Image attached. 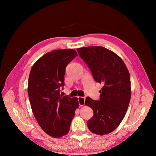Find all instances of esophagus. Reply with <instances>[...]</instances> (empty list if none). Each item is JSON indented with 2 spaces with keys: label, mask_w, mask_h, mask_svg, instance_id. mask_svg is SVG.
<instances>
[{
  "label": "esophagus",
  "mask_w": 156,
  "mask_h": 156,
  "mask_svg": "<svg viewBox=\"0 0 156 156\" xmlns=\"http://www.w3.org/2000/svg\"><path fill=\"white\" fill-rule=\"evenodd\" d=\"M78 101L79 105H80V106L84 105V104H85V97H78Z\"/></svg>",
  "instance_id": "obj_1"
}]
</instances>
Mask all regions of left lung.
<instances>
[{"label":"left lung","mask_w":156,"mask_h":156,"mask_svg":"<svg viewBox=\"0 0 156 156\" xmlns=\"http://www.w3.org/2000/svg\"><path fill=\"white\" fill-rule=\"evenodd\" d=\"M77 51L95 81L103 85L99 101L86 98L85 105L94 112L88 127L97 135L110 133L123 119L130 102L131 80L127 66L119 55L104 47H84Z\"/></svg>","instance_id":"left-lung-1"}]
</instances>
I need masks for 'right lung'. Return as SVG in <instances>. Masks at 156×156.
Wrapping results in <instances>:
<instances>
[{"mask_svg": "<svg viewBox=\"0 0 156 156\" xmlns=\"http://www.w3.org/2000/svg\"><path fill=\"white\" fill-rule=\"evenodd\" d=\"M76 56L72 49L48 52L35 63L29 74L27 91L33 113L41 128L53 137L68 133L79 107L77 98L59 93L66 66Z\"/></svg>", "mask_w": 156, "mask_h": 156, "instance_id": "add662e5", "label": "right lung"}]
</instances>
